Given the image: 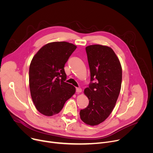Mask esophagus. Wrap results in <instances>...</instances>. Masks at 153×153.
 I'll use <instances>...</instances> for the list:
<instances>
[{"instance_id":"34e87169","label":"esophagus","mask_w":153,"mask_h":153,"mask_svg":"<svg viewBox=\"0 0 153 153\" xmlns=\"http://www.w3.org/2000/svg\"><path fill=\"white\" fill-rule=\"evenodd\" d=\"M76 92H77V93L82 92V89H81V88H76Z\"/></svg>"}]
</instances>
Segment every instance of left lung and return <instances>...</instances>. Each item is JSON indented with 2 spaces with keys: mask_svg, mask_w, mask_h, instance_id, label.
<instances>
[{
  "mask_svg": "<svg viewBox=\"0 0 153 153\" xmlns=\"http://www.w3.org/2000/svg\"><path fill=\"white\" fill-rule=\"evenodd\" d=\"M91 72V82L84 89L89 103L80 111L82 121L90 126L98 125L113 111L121 90L122 68L111 48L93 45L85 48Z\"/></svg>",
  "mask_w": 153,
  "mask_h": 153,
  "instance_id": "1",
  "label": "left lung"
}]
</instances>
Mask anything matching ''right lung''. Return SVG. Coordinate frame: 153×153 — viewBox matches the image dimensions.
I'll return each mask as SVG.
<instances>
[{
  "label": "right lung",
  "mask_w": 153,
  "mask_h": 153,
  "mask_svg": "<svg viewBox=\"0 0 153 153\" xmlns=\"http://www.w3.org/2000/svg\"><path fill=\"white\" fill-rule=\"evenodd\" d=\"M77 46L66 42L47 43L35 54L29 68V85L32 100L42 114H58L76 88L64 82V65Z\"/></svg>",
  "instance_id": "obj_1"
}]
</instances>
